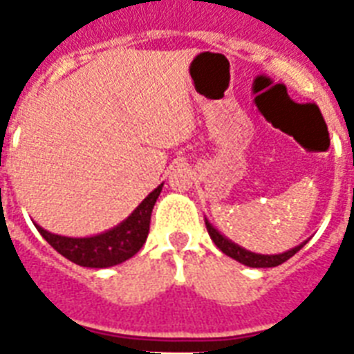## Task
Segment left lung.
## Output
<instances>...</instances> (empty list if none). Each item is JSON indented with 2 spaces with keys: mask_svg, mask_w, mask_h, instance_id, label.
<instances>
[{
  "mask_svg": "<svg viewBox=\"0 0 354 354\" xmlns=\"http://www.w3.org/2000/svg\"><path fill=\"white\" fill-rule=\"evenodd\" d=\"M205 227H207V233H209V236L213 239V242H215L216 248H218L222 253H226L227 257L235 259V261H239L241 264H246V266H250V268H272V266H279V264H283L285 261H288L292 255H296V253L299 252L305 244H307V241H305L301 242L299 246L292 248V250H286V252L283 253L264 255V253L250 252V250H246V248L239 246V244H235L233 241H230V239L222 235V233L218 232V230H216V227L207 221V218H205Z\"/></svg>",
  "mask_w": 354,
  "mask_h": 354,
  "instance_id": "left-lung-1",
  "label": "left lung"
}]
</instances>
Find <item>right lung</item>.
Segmentation results:
<instances>
[{
    "label": "right lung",
    "instance_id": "obj_1",
    "mask_svg": "<svg viewBox=\"0 0 354 354\" xmlns=\"http://www.w3.org/2000/svg\"><path fill=\"white\" fill-rule=\"evenodd\" d=\"M163 183L152 191L130 215L112 230L91 236H64L35 224L40 235L71 263L86 268H110L124 263L141 250L150 230V215Z\"/></svg>",
    "mask_w": 354,
    "mask_h": 354
}]
</instances>
